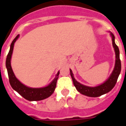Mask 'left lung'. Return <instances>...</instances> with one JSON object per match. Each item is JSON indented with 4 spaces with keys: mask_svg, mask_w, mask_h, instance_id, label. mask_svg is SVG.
<instances>
[{
    "mask_svg": "<svg viewBox=\"0 0 126 126\" xmlns=\"http://www.w3.org/2000/svg\"><path fill=\"white\" fill-rule=\"evenodd\" d=\"M112 36V45L115 50L116 53V63L115 67L110 77L105 82L100 85V86H96V87H89L82 85L78 82L74 78L73 74L72 73V71L70 69V73L71 76L73 79V84L77 88V90L79 91L80 93L84 95L88 96V97H99L105 94H107L109 92L112 88L114 87V86L116 84L118 78L119 77L120 73L121 71V61L120 59V51L119 48L117 46V45L114 42V36L112 33H110Z\"/></svg>",
    "mask_w": 126,
    "mask_h": 126,
    "instance_id": "1",
    "label": "left lung"
}]
</instances>
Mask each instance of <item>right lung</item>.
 <instances>
[{"label":"right lung","instance_id":"obj_1","mask_svg":"<svg viewBox=\"0 0 126 126\" xmlns=\"http://www.w3.org/2000/svg\"><path fill=\"white\" fill-rule=\"evenodd\" d=\"M18 37L19 34L17 35L16 37L13 40L11 44L10 49L8 52V54L7 55L6 61V66L7 71H8L10 84L14 90H16L18 94H19L22 96L23 97H24L28 101H40V100L44 99L46 98L49 97L54 92L55 87H56L57 79L59 78L58 76L59 75V72L57 73L55 79L45 88H29L27 86L21 84L16 79V77H15L10 64V60L13 52V49H14V45Z\"/></svg>","mask_w":126,"mask_h":126}]
</instances>
